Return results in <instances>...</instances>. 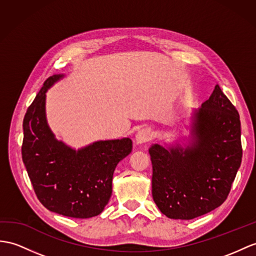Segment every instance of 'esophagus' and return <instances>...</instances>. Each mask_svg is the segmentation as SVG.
<instances>
[{
  "label": "esophagus",
  "mask_w": 256,
  "mask_h": 256,
  "mask_svg": "<svg viewBox=\"0 0 256 256\" xmlns=\"http://www.w3.org/2000/svg\"><path fill=\"white\" fill-rule=\"evenodd\" d=\"M152 139V132L150 129H141L140 132L136 134V144H143Z\"/></svg>",
  "instance_id": "obj_1"
}]
</instances>
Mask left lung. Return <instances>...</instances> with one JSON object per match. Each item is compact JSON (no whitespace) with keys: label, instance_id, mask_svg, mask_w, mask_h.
<instances>
[{"label":"left lung","instance_id":"left-lung-1","mask_svg":"<svg viewBox=\"0 0 256 256\" xmlns=\"http://www.w3.org/2000/svg\"><path fill=\"white\" fill-rule=\"evenodd\" d=\"M188 144H153L152 196L172 220H193L225 202L241 165L238 110L220 86L191 114Z\"/></svg>","mask_w":256,"mask_h":256}]
</instances>
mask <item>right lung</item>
<instances>
[{
  "label": "right lung",
  "instance_id": "add662e5",
  "mask_svg": "<svg viewBox=\"0 0 256 256\" xmlns=\"http://www.w3.org/2000/svg\"><path fill=\"white\" fill-rule=\"evenodd\" d=\"M64 78L46 80L24 115L22 162L39 201L48 210L72 218L101 214L112 196L117 164L130 154L129 138L100 140L72 148L55 138L46 115V91Z\"/></svg>",
  "mask_w": 256,
  "mask_h": 256
}]
</instances>
